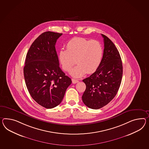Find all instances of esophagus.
Returning <instances> with one entry per match:
<instances>
[{
  "instance_id": "34e87169",
  "label": "esophagus",
  "mask_w": 149,
  "mask_h": 149,
  "mask_svg": "<svg viewBox=\"0 0 149 149\" xmlns=\"http://www.w3.org/2000/svg\"><path fill=\"white\" fill-rule=\"evenodd\" d=\"M72 81L73 84H76V83H77L79 81L77 80V79H75L72 78Z\"/></svg>"
}]
</instances>
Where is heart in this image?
I'll use <instances>...</instances> for the list:
<instances>
[{"instance_id": "heart-1", "label": "heart", "mask_w": 149, "mask_h": 149, "mask_svg": "<svg viewBox=\"0 0 149 149\" xmlns=\"http://www.w3.org/2000/svg\"><path fill=\"white\" fill-rule=\"evenodd\" d=\"M104 49L97 40L77 37L66 44V50H61L58 58L64 70L69 71L76 63L78 64L70 74L74 77L83 76L86 72L92 73L99 68L103 59Z\"/></svg>"}]
</instances>
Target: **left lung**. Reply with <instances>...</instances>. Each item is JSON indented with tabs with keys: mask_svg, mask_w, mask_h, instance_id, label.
<instances>
[{
	"mask_svg": "<svg viewBox=\"0 0 149 149\" xmlns=\"http://www.w3.org/2000/svg\"><path fill=\"white\" fill-rule=\"evenodd\" d=\"M102 36L104 43L102 63L95 72L83 80L86 90L82 100L92 109H100L113 99L122 78V61L118 51L110 39Z\"/></svg>",
	"mask_w": 149,
	"mask_h": 149,
	"instance_id": "1",
	"label": "left lung"
}]
</instances>
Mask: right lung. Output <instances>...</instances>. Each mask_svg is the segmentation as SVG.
<instances>
[{"instance_id": "right-lung-1", "label": "right lung", "mask_w": 149, "mask_h": 149, "mask_svg": "<svg viewBox=\"0 0 149 149\" xmlns=\"http://www.w3.org/2000/svg\"><path fill=\"white\" fill-rule=\"evenodd\" d=\"M61 35L51 31L40 34L31 45L24 68L25 84L31 96L46 109L61 103L72 83L59 67L55 48Z\"/></svg>"}]
</instances>
